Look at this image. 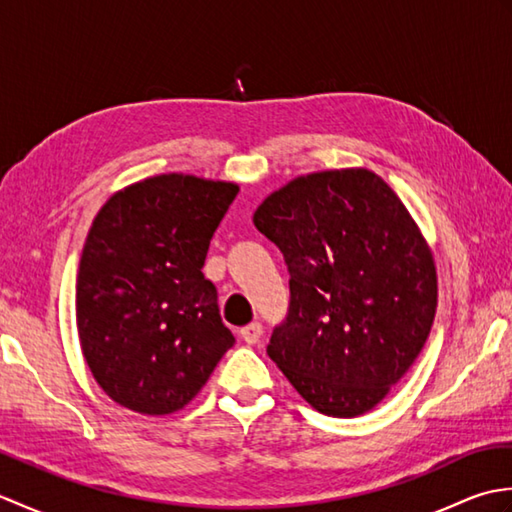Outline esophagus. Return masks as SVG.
I'll return each mask as SVG.
<instances>
[{
	"instance_id": "esophagus-1",
	"label": "esophagus",
	"mask_w": 512,
	"mask_h": 512,
	"mask_svg": "<svg viewBox=\"0 0 512 512\" xmlns=\"http://www.w3.org/2000/svg\"><path fill=\"white\" fill-rule=\"evenodd\" d=\"M262 334H264V328H262V323H248V325H244L242 330H239V336H242V339L248 343V345H253V343H257L259 339H262Z\"/></svg>"
}]
</instances>
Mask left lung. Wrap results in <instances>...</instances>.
I'll use <instances>...</instances> for the list:
<instances>
[{"mask_svg":"<svg viewBox=\"0 0 512 512\" xmlns=\"http://www.w3.org/2000/svg\"><path fill=\"white\" fill-rule=\"evenodd\" d=\"M253 222L290 273L268 356L325 416L374 409L422 352L438 308L436 264L407 206L374 171L330 169L270 193Z\"/></svg>","mask_w":512,"mask_h":512,"instance_id":"1","label":"left lung"}]
</instances>
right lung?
I'll list each match as a JSON object with an SVG mask.
<instances>
[{"instance_id":"obj_1","label":"right lung","mask_w":512,"mask_h":512,"mask_svg":"<svg viewBox=\"0 0 512 512\" xmlns=\"http://www.w3.org/2000/svg\"><path fill=\"white\" fill-rule=\"evenodd\" d=\"M237 191L162 173L116 191L96 213L76 275V328L94 380L121 407L182 409L233 347L202 266Z\"/></svg>"}]
</instances>
